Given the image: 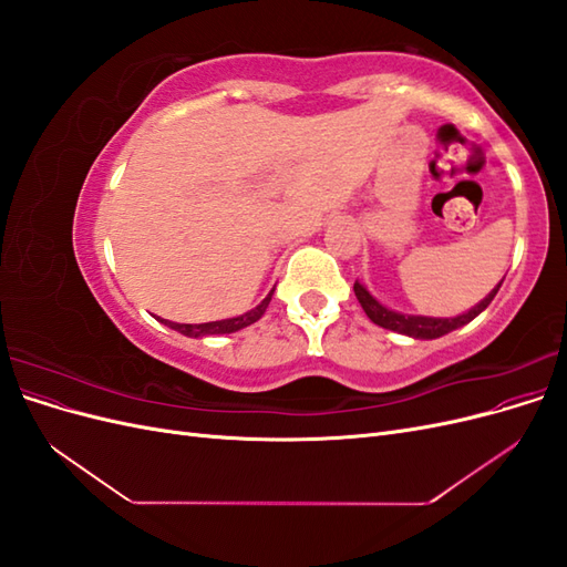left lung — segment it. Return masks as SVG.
I'll use <instances>...</instances> for the list:
<instances>
[{"label": "left lung", "instance_id": "obj_1", "mask_svg": "<svg viewBox=\"0 0 567 567\" xmlns=\"http://www.w3.org/2000/svg\"><path fill=\"white\" fill-rule=\"evenodd\" d=\"M502 284H504V279L496 284L475 307H471L468 312L456 315V317H423V315L394 312V310H390V307H385V305L375 300L367 290V286L359 284V281H354V296H357L359 305H362V310L367 312V317L373 323L383 326V329H388V331L402 333V336L416 338V340H433V338H442V336H447V333L461 329V326H466L468 321H473L480 312H485L489 302L494 300L496 290L502 288Z\"/></svg>", "mask_w": 567, "mask_h": 567}]
</instances>
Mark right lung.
Masks as SVG:
<instances>
[{"mask_svg": "<svg viewBox=\"0 0 567 567\" xmlns=\"http://www.w3.org/2000/svg\"><path fill=\"white\" fill-rule=\"evenodd\" d=\"M271 296H274V290H269V296H267V298H265L260 305L252 307L250 312H246V315H241V317H231V319H221V321H208V323H177V321H167V319H161V323L169 326V329H175V331H179L182 336H188V338H203V336H221V333H236V331L246 329V326L255 323L257 319H260V317L267 312V307H269V300H271Z\"/></svg>", "mask_w": 567, "mask_h": 567, "instance_id": "add662e5", "label": "right lung"}]
</instances>
